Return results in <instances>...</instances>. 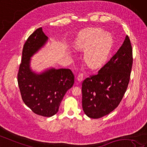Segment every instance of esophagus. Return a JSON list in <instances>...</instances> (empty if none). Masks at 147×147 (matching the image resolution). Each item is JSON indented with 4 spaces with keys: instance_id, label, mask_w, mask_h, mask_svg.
<instances>
[{
    "instance_id": "34e87169",
    "label": "esophagus",
    "mask_w": 147,
    "mask_h": 147,
    "mask_svg": "<svg viewBox=\"0 0 147 147\" xmlns=\"http://www.w3.org/2000/svg\"><path fill=\"white\" fill-rule=\"evenodd\" d=\"M77 80L79 82H81L83 80V74H80L78 75V77L77 78Z\"/></svg>"
}]
</instances>
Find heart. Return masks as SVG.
Segmentation results:
<instances>
[{"label":"heart","instance_id":"b5f03b06","mask_svg":"<svg viewBox=\"0 0 147 147\" xmlns=\"http://www.w3.org/2000/svg\"><path fill=\"white\" fill-rule=\"evenodd\" d=\"M114 39L109 34L98 28H87L80 31L74 42L75 48L84 51L83 57L92 69L100 67L108 58Z\"/></svg>","mask_w":147,"mask_h":147}]
</instances>
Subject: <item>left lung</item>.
Here are the masks:
<instances>
[{
	"label": "left lung",
	"instance_id": "obj_1",
	"mask_svg": "<svg viewBox=\"0 0 147 147\" xmlns=\"http://www.w3.org/2000/svg\"><path fill=\"white\" fill-rule=\"evenodd\" d=\"M132 49L128 36L117 53L82 83V108L90 118L98 119L117 108L127 88L132 66Z\"/></svg>",
	"mask_w": 147,
	"mask_h": 147
}]
</instances>
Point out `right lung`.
I'll return each mask as SVG.
<instances>
[{"label": "right lung", "mask_w": 147, "mask_h": 147, "mask_svg": "<svg viewBox=\"0 0 147 147\" xmlns=\"http://www.w3.org/2000/svg\"><path fill=\"white\" fill-rule=\"evenodd\" d=\"M49 38L39 28L28 38L23 46L18 83L25 104L39 116L56 114L65 94L74 84L75 77L69 69L49 67L40 72L31 67V57L48 42Z\"/></svg>", "instance_id": "right-lung-1"}]
</instances>
